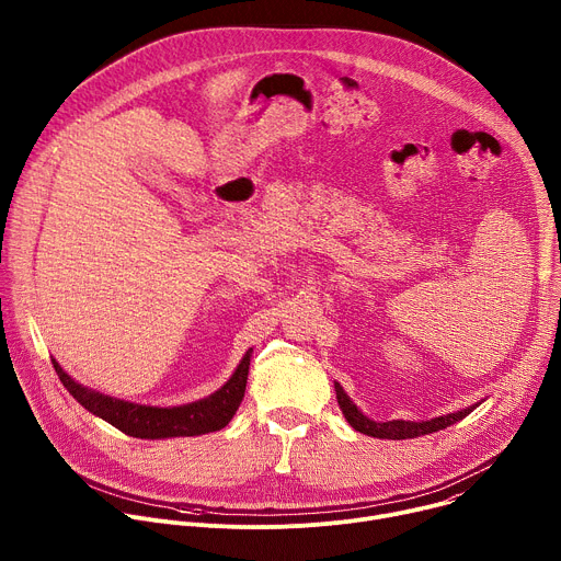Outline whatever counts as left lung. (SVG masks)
<instances>
[{
  "mask_svg": "<svg viewBox=\"0 0 561 561\" xmlns=\"http://www.w3.org/2000/svg\"><path fill=\"white\" fill-rule=\"evenodd\" d=\"M335 392H337V404L346 417V422L368 435V437H379V439H413V437H422V435H428V433H437L450 424H457L459 420H463L466 415H470L474 407H468L463 411H457V413H448V415H439L435 420H428V422H404V420H392V422H373L368 420L353 402L351 397L344 392V388L335 381Z\"/></svg>",
  "mask_w": 561,
  "mask_h": 561,
  "instance_id": "8db88e82",
  "label": "left lung"
}]
</instances>
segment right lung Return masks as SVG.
<instances>
[{
	"instance_id": "1",
	"label": "right lung",
	"mask_w": 561,
	"mask_h": 561,
	"mask_svg": "<svg viewBox=\"0 0 561 561\" xmlns=\"http://www.w3.org/2000/svg\"><path fill=\"white\" fill-rule=\"evenodd\" d=\"M55 373L64 388L82 404L89 413L102 417L111 426L119 428L122 433L139 439H167V437H195L206 435L213 431H221L232 415L237 413L239 404L244 399L249 366H251V351L239 362L232 377L213 394L199 399V402L184 404V407H144L124 402L108 394H102L93 388L77 383L55 359Z\"/></svg>"
}]
</instances>
